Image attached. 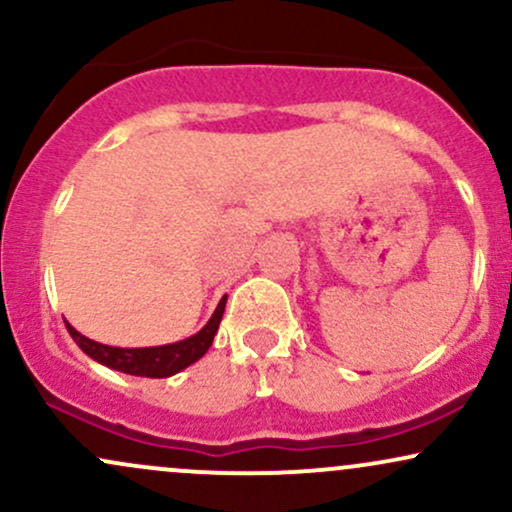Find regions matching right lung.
Wrapping results in <instances>:
<instances>
[{
	"instance_id": "1",
	"label": "right lung",
	"mask_w": 512,
	"mask_h": 512,
	"mask_svg": "<svg viewBox=\"0 0 512 512\" xmlns=\"http://www.w3.org/2000/svg\"><path fill=\"white\" fill-rule=\"evenodd\" d=\"M226 298L223 296L219 305H216L214 315L209 317L207 325L202 327L192 337L182 339V342L166 344V346H146V349H120V346H108L98 344L93 339L84 337L74 330L72 325H67L69 334L79 349L84 351L86 356H91L93 361L103 363V366L120 370V373L127 375H142V378H168V375L180 373L182 368L192 366V363L199 361L209 351L211 342H214V334L219 330L223 308H226Z\"/></svg>"
}]
</instances>
